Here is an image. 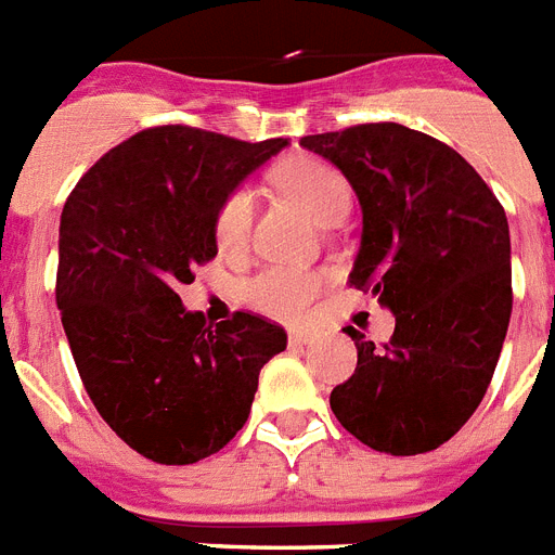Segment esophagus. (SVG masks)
I'll use <instances>...</instances> for the list:
<instances>
[{
  "instance_id": "obj_1",
  "label": "esophagus",
  "mask_w": 555,
  "mask_h": 555,
  "mask_svg": "<svg viewBox=\"0 0 555 555\" xmlns=\"http://www.w3.org/2000/svg\"><path fill=\"white\" fill-rule=\"evenodd\" d=\"M320 337H323V332L314 326L288 328V343H292V346H309V343H318Z\"/></svg>"
}]
</instances>
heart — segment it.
Returning <instances> with one entry per match:
<instances>
[{"instance_id":"b5f03b06","label":"heart","mask_w":555,"mask_h":555,"mask_svg":"<svg viewBox=\"0 0 555 555\" xmlns=\"http://www.w3.org/2000/svg\"><path fill=\"white\" fill-rule=\"evenodd\" d=\"M278 184L304 206L306 212L318 223L328 227L340 221L349 212L351 192L346 178L332 164L297 155L281 164L278 169ZM251 223V192L237 186L218 204L215 212V241L221 249H237L244 246ZM326 286V274L318 269H295V267H269L246 281L244 297L251 309L272 314V318H297L304 314L314 297Z\"/></svg>"}]
</instances>
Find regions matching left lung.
Segmentation results:
<instances>
[{
    "label": "left lung",
    "instance_id": "8db88e82",
    "mask_svg": "<svg viewBox=\"0 0 555 555\" xmlns=\"http://www.w3.org/2000/svg\"><path fill=\"white\" fill-rule=\"evenodd\" d=\"M300 144L340 169L363 209L349 283L397 320L386 346L346 326L357 369L332 411L391 456L439 448L491 386L511 323V232L491 186L442 141L402 124H360Z\"/></svg>",
    "mask_w": 555,
    "mask_h": 555
}]
</instances>
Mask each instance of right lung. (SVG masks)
<instances>
[{"instance_id": "1", "label": "right lung", "mask_w": 555, "mask_h": 555, "mask_svg": "<svg viewBox=\"0 0 555 555\" xmlns=\"http://www.w3.org/2000/svg\"><path fill=\"white\" fill-rule=\"evenodd\" d=\"M167 124L87 169L59 223L56 304L95 411L141 456L192 465L244 428L286 332L258 314L206 326L176 288L218 255L215 212L286 146Z\"/></svg>"}]
</instances>
